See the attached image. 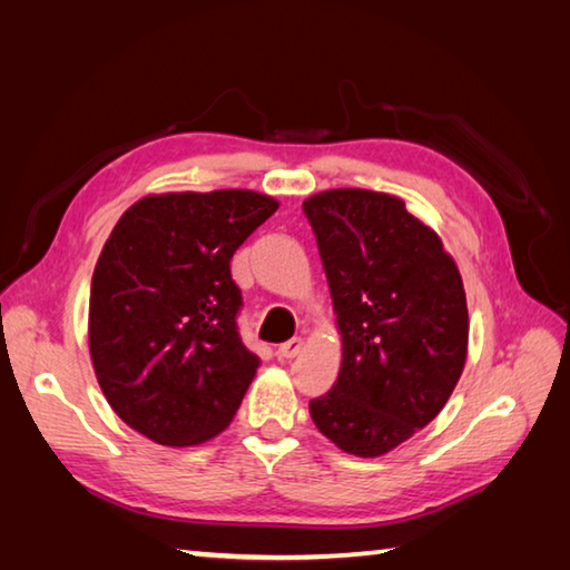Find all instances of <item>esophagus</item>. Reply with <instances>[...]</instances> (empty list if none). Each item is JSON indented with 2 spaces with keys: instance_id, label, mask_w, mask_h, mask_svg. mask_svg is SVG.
<instances>
[{
  "instance_id": "obj_1",
  "label": "esophagus",
  "mask_w": 570,
  "mask_h": 570,
  "mask_svg": "<svg viewBox=\"0 0 570 570\" xmlns=\"http://www.w3.org/2000/svg\"><path fill=\"white\" fill-rule=\"evenodd\" d=\"M301 350H304V341H301V337H292V341H286L284 345H278L276 355H278V360L288 362V360H294L301 353Z\"/></svg>"
}]
</instances>
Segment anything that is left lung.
Masks as SVG:
<instances>
[{"label": "left lung", "instance_id": "left-lung-1", "mask_svg": "<svg viewBox=\"0 0 570 570\" xmlns=\"http://www.w3.org/2000/svg\"><path fill=\"white\" fill-rule=\"evenodd\" d=\"M328 276L341 374L311 419L341 451L380 458L441 414L468 360V301L441 237L390 193L304 200Z\"/></svg>", "mask_w": 570, "mask_h": 570}]
</instances>
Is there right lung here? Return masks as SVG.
I'll list each match as a JSON object with an SVG mask.
<instances>
[{
  "label": "right lung",
  "instance_id": "1",
  "mask_svg": "<svg viewBox=\"0 0 570 570\" xmlns=\"http://www.w3.org/2000/svg\"><path fill=\"white\" fill-rule=\"evenodd\" d=\"M276 208L245 188L151 193L107 237L90 286V360L117 416L149 441L200 445L235 419L259 357L237 333L229 259Z\"/></svg>",
  "mask_w": 570,
  "mask_h": 570
}]
</instances>
